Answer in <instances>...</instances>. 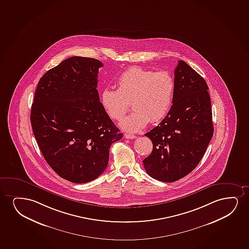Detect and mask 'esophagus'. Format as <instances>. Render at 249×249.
<instances>
[{
	"mask_svg": "<svg viewBox=\"0 0 249 249\" xmlns=\"http://www.w3.org/2000/svg\"><path fill=\"white\" fill-rule=\"evenodd\" d=\"M125 138L127 139H137V136L133 135V134H128V133H125Z\"/></svg>",
	"mask_w": 249,
	"mask_h": 249,
	"instance_id": "1",
	"label": "esophagus"
}]
</instances>
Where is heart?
Here are the masks:
<instances>
[{"label":"heart","instance_id":"1","mask_svg":"<svg viewBox=\"0 0 249 249\" xmlns=\"http://www.w3.org/2000/svg\"><path fill=\"white\" fill-rule=\"evenodd\" d=\"M117 89H106L100 103L110 119L120 121L128 110H133L120 123L124 131L138 133L147 124L159 123L171 109L174 95V78L167 71H154L132 67L116 80Z\"/></svg>","mask_w":249,"mask_h":249}]
</instances>
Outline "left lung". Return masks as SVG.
I'll return each mask as SVG.
<instances>
[{"label":"left lung","instance_id":"obj_1","mask_svg":"<svg viewBox=\"0 0 249 249\" xmlns=\"http://www.w3.org/2000/svg\"><path fill=\"white\" fill-rule=\"evenodd\" d=\"M171 110L145 136L153 143L143 160L145 171L158 181L173 182L196 168L213 137L208 85L184 61L175 69Z\"/></svg>","mask_w":249,"mask_h":249}]
</instances>
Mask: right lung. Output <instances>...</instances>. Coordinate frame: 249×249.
<instances>
[{
  "label": "right lung",
  "mask_w": 249,
  "mask_h": 249,
  "mask_svg": "<svg viewBox=\"0 0 249 249\" xmlns=\"http://www.w3.org/2000/svg\"><path fill=\"white\" fill-rule=\"evenodd\" d=\"M96 59L72 56L43 75L31 107L33 132L49 165L74 183L93 181L123 133L105 112L98 94Z\"/></svg>",
  "instance_id": "1"
}]
</instances>
